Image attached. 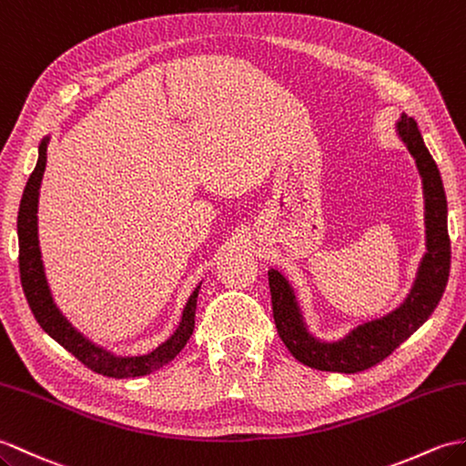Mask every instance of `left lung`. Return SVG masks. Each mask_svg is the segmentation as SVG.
Here are the masks:
<instances>
[{
	"label": "left lung",
	"mask_w": 466,
	"mask_h": 466,
	"mask_svg": "<svg viewBox=\"0 0 466 466\" xmlns=\"http://www.w3.org/2000/svg\"><path fill=\"white\" fill-rule=\"evenodd\" d=\"M397 137L407 147L423 184L425 198V254L420 258L407 298L381 318L357 323L338 339H323L309 331L304 308L294 286L278 268L268 269L272 291L274 321L288 351L311 370L357 373L383 361L429 319L445 291L451 268V242L447 230V197L441 172L425 147L417 123L401 115Z\"/></svg>",
	"instance_id": "8db88e82"
}]
</instances>
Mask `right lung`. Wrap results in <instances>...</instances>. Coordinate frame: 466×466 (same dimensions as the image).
<instances>
[{
	"label": "right lung",
	"mask_w": 466,
	"mask_h": 466,
	"mask_svg": "<svg viewBox=\"0 0 466 466\" xmlns=\"http://www.w3.org/2000/svg\"><path fill=\"white\" fill-rule=\"evenodd\" d=\"M47 145L49 135L43 137L39 143V158L37 165L31 172V177L25 184L24 197L19 204L17 216V238H19V276L27 304L34 311V316L41 329L49 338L56 339L65 350L73 353L77 360L93 370L115 380H125V377H138L148 375L160 367L168 365L180 350L187 345L194 331V316H197V299L200 284L194 288L187 306L182 309V318L175 333L167 341H162L158 348L143 355H116L115 351L106 350L105 345H96L91 338H86L73 323L63 316V311L53 299L51 288L46 276V266L41 259L39 248V234H37V207H39V188L46 172L47 162Z\"/></svg>",
	"instance_id": "right-lung-1"
}]
</instances>
